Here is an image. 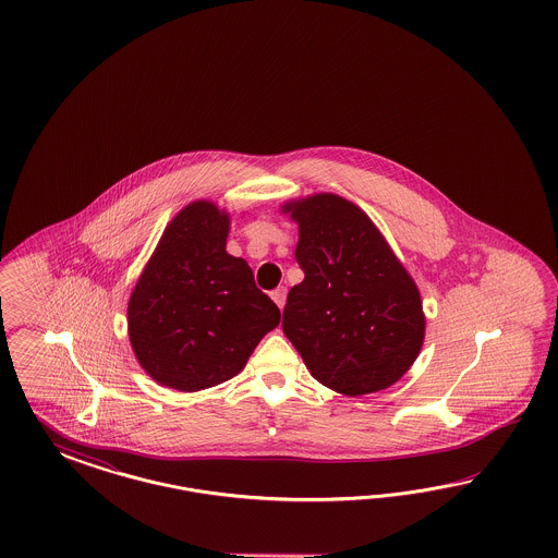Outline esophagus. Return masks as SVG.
Instances as JSON below:
<instances>
[{
  "label": "esophagus",
  "instance_id": "1",
  "mask_svg": "<svg viewBox=\"0 0 558 558\" xmlns=\"http://www.w3.org/2000/svg\"><path fill=\"white\" fill-rule=\"evenodd\" d=\"M271 301L278 304V308L282 311L284 304H287V288H276V290L271 292Z\"/></svg>",
  "mask_w": 558,
  "mask_h": 558
}]
</instances>
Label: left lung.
I'll return each instance as SVG.
<instances>
[{"mask_svg":"<svg viewBox=\"0 0 558 558\" xmlns=\"http://www.w3.org/2000/svg\"><path fill=\"white\" fill-rule=\"evenodd\" d=\"M299 225L304 280L288 292L282 331L323 387L345 397L389 389L425 338L422 294L371 217L331 192L280 206Z\"/></svg>","mask_w":558,"mask_h":558,"instance_id":"8db88e82","label":"left lung"}]
</instances>
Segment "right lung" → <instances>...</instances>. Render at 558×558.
Masks as SVG:
<instances>
[{
	"instance_id": "add662e5",
	"label": "right lung",
	"mask_w": 558,
	"mask_h": 558,
	"mask_svg": "<svg viewBox=\"0 0 558 558\" xmlns=\"http://www.w3.org/2000/svg\"><path fill=\"white\" fill-rule=\"evenodd\" d=\"M231 215L194 201L169 220L129 299V339L153 380L182 392L236 376L280 311L227 254Z\"/></svg>"
}]
</instances>
